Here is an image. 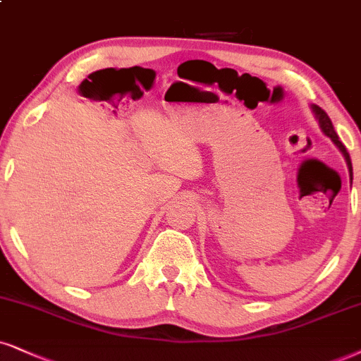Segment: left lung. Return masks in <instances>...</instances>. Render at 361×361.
Instances as JSON below:
<instances>
[{
    "label": "left lung",
    "instance_id": "1",
    "mask_svg": "<svg viewBox=\"0 0 361 361\" xmlns=\"http://www.w3.org/2000/svg\"><path fill=\"white\" fill-rule=\"evenodd\" d=\"M311 110H313L314 117H317V120H318V123H319V128H322V132L324 133V135H328V137H330L333 144H335V145L338 147V149H340V152L343 154V157H345V160H346V166H348L350 177H353V169H351V160H350V154L346 152L345 145L341 144L340 139H338V135H336L335 128H333V123H331L330 117H328L326 112H324V110L322 109V106H318V105H314V104L311 105Z\"/></svg>",
    "mask_w": 361,
    "mask_h": 361
}]
</instances>
